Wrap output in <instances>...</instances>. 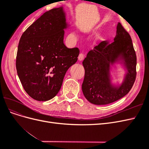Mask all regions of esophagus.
Segmentation results:
<instances>
[{"mask_svg":"<svg viewBox=\"0 0 149 149\" xmlns=\"http://www.w3.org/2000/svg\"><path fill=\"white\" fill-rule=\"evenodd\" d=\"M84 54L83 53H80L79 55V56H78V60H79V61H83V60H84Z\"/></svg>","mask_w":149,"mask_h":149,"instance_id":"1","label":"esophagus"}]
</instances>
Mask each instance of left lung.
<instances>
[{"label":"left lung","mask_w":149,"mask_h":149,"mask_svg":"<svg viewBox=\"0 0 149 149\" xmlns=\"http://www.w3.org/2000/svg\"><path fill=\"white\" fill-rule=\"evenodd\" d=\"M123 65L126 70L120 84L111 82V66ZM137 58L129 33L117 25L114 42L105 40L89 51L83 61L85 74L82 84L84 97L96 105H104L120 100L131 89L136 78Z\"/></svg>","instance_id":"left-lung-1"}]
</instances>
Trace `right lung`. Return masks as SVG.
Instances as JSON below:
<instances>
[{"label": "right lung", "mask_w": 149, "mask_h": 149, "mask_svg": "<svg viewBox=\"0 0 149 149\" xmlns=\"http://www.w3.org/2000/svg\"><path fill=\"white\" fill-rule=\"evenodd\" d=\"M63 7L49 10L22 34L18 46L16 68L26 93L34 100L48 101L61 87L69 68L78 60V48L63 43L69 27Z\"/></svg>", "instance_id": "1"}]
</instances>
